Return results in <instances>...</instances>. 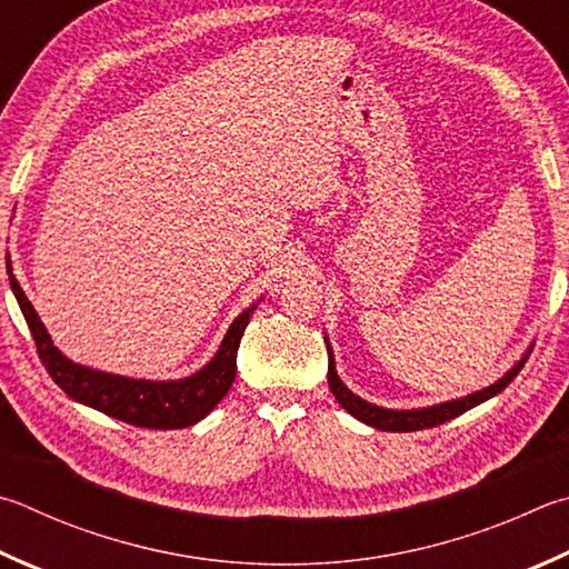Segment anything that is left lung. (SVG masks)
I'll return each instance as SVG.
<instances>
[{
    "instance_id": "obj_1",
    "label": "left lung",
    "mask_w": 569,
    "mask_h": 569,
    "mask_svg": "<svg viewBox=\"0 0 569 569\" xmlns=\"http://www.w3.org/2000/svg\"><path fill=\"white\" fill-rule=\"evenodd\" d=\"M525 360H528V356H525L520 363L510 370V373H505V378H500L498 383L472 392V396H468V398L440 402V406L422 408V410H386V408L373 406V402L353 396V392L340 383V378L336 373V360H333V353H330V346H328V386L340 406H343L350 416L358 418L360 422H366V426H373L378 430H388V432H410V430H422V428H436V426H440V422L458 418L465 410H470L475 406H480V402H485L488 398L498 396V392L508 388L515 380V376L520 373Z\"/></svg>"
}]
</instances>
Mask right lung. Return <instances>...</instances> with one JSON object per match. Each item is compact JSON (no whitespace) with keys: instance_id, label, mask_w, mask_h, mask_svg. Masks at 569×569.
<instances>
[{"instance_id":"1","label":"right lung","mask_w":569,"mask_h":569,"mask_svg":"<svg viewBox=\"0 0 569 569\" xmlns=\"http://www.w3.org/2000/svg\"><path fill=\"white\" fill-rule=\"evenodd\" d=\"M9 283L17 296V303L22 308L29 330H32L39 360L44 363L51 380L84 406L101 410L104 416L129 422L137 428L153 430H173L189 428L193 422L209 416L219 406V400L229 392L236 378V350H239L241 336L256 311L251 306L233 320L229 333H226L219 353L209 366L199 373L183 380H169V383H153V380H131L101 370H91L84 366L71 363L59 350L51 346V338L41 323L32 303L27 301L22 286L17 283L12 268L7 263Z\"/></svg>"}]
</instances>
